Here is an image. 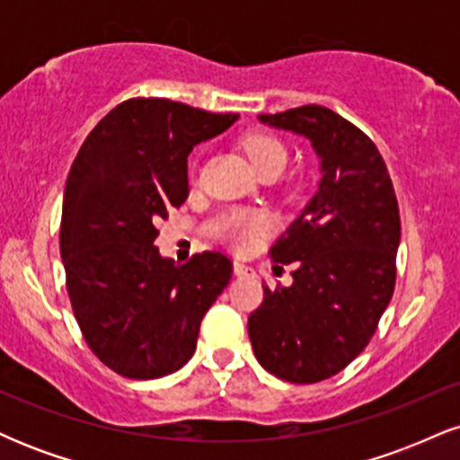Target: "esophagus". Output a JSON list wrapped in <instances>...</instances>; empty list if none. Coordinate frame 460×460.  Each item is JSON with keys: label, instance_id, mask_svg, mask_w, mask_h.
I'll list each match as a JSON object with an SVG mask.
<instances>
[{"label": "esophagus", "instance_id": "obj_1", "mask_svg": "<svg viewBox=\"0 0 460 460\" xmlns=\"http://www.w3.org/2000/svg\"><path fill=\"white\" fill-rule=\"evenodd\" d=\"M234 272L237 274V277H255V270L242 261H234Z\"/></svg>", "mask_w": 460, "mask_h": 460}]
</instances>
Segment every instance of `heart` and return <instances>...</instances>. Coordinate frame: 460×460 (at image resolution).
Listing matches in <instances>:
<instances>
[{
	"label": "heart",
	"mask_w": 460,
	"mask_h": 460,
	"mask_svg": "<svg viewBox=\"0 0 460 460\" xmlns=\"http://www.w3.org/2000/svg\"><path fill=\"white\" fill-rule=\"evenodd\" d=\"M244 149L251 157L252 166L260 172L279 168L283 171L288 164V149L279 138L270 134H252L244 142ZM266 226V218L261 214H235L231 218L229 235L237 248H246L255 240V235Z\"/></svg>",
	"instance_id": "obj_1"
}]
</instances>
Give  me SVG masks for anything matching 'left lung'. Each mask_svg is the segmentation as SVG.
Listing matches in <instances>:
<instances>
[{"label": "left lung", "instance_id": "left-lung-1", "mask_svg": "<svg viewBox=\"0 0 460 460\" xmlns=\"http://www.w3.org/2000/svg\"><path fill=\"white\" fill-rule=\"evenodd\" d=\"M261 123L305 136L322 179L307 208L270 248L294 263V283L263 285L248 318L257 361L288 383L335 376L369 344L395 285L400 212L376 145L322 105L260 114Z\"/></svg>", "mask_w": 460, "mask_h": 460}]
</instances>
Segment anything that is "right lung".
<instances>
[{
    "label": "right lung",
    "mask_w": 460,
    "mask_h": 460,
    "mask_svg": "<svg viewBox=\"0 0 460 460\" xmlns=\"http://www.w3.org/2000/svg\"><path fill=\"white\" fill-rule=\"evenodd\" d=\"M235 120L171 99H128L73 162L60 225L66 292L88 348L120 376L149 381L186 366L200 320L231 281L223 252L179 266L153 242L157 220L188 199L190 151Z\"/></svg>",
    "instance_id": "1"
}]
</instances>
